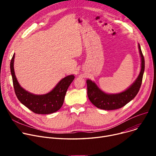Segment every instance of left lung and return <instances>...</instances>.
Returning a JSON list of instances; mask_svg holds the SVG:
<instances>
[{"mask_svg":"<svg viewBox=\"0 0 156 156\" xmlns=\"http://www.w3.org/2000/svg\"><path fill=\"white\" fill-rule=\"evenodd\" d=\"M138 48L142 61L141 71L133 84L126 90L118 94H107L98 88L92 81L90 80H87L88 99L95 107L104 110L118 109L123 107L136 95L142 85L145 69L144 57L139 44Z\"/></svg>","mask_w":156,"mask_h":156,"instance_id":"left-lung-1","label":"left lung"}]
</instances>
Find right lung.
<instances>
[{
  "instance_id": "1",
  "label": "right lung",
  "mask_w": 156,
  "mask_h": 156,
  "mask_svg": "<svg viewBox=\"0 0 156 156\" xmlns=\"http://www.w3.org/2000/svg\"><path fill=\"white\" fill-rule=\"evenodd\" d=\"M14 54L11 61L10 68L14 92L18 99L27 108L36 114H48L58 111L62 107L66 93L75 78V76L69 75L64 78L48 94L34 95L24 90L18 82L14 71Z\"/></svg>"
}]
</instances>
